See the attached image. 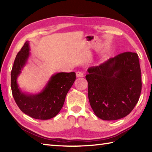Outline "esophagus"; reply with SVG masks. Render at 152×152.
Segmentation results:
<instances>
[{
  "instance_id": "obj_1",
  "label": "esophagus",
  "mask_w": 152,
  "mask_h": 152,
  "mask_svg": "<svg viewBox=\"0 0 152 152\" xmlns=\"http://www.w3.org/2000/svg\"><path fill=\"white\" fill-rule=\"evenodd\" d=\"M76 75L78 78H82V77H83V74L82 72H80V71L76 73Z\"/></svg>"
}]
</instances>
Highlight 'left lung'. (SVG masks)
I'll return each instance as SVG.
<instances>
[{
    "label": "left lung",
    "instance_id": "8db88e82",
    "mask_svg": "<svg viewBox=\"0 0 152 152\" xmlns=\"http://www.w3.org/2000/svg\"><path fill=\"white\" fill-rule=\"evenodd\" d=\"M86 78L93 112L103 120L129 114L139 100L141 70L137 53L124 52L99 66L89 67Z\"/></svg>",
    "mask_w": 152,
    "mask_h": 152
}]
</instances>
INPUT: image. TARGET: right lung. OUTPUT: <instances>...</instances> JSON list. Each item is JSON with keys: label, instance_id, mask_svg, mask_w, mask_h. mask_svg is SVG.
Returning a JSON list of instances; mask_svg holds the SVG:
<instances>
[{"label": "right lung", "instance_id": "right-lung-1", "mask_svg": "<svg viewBox=\"0 0 152 152\" xmlns=\"http://www.w3.org/2000/svg\"><path fill=\"white\" fill-rule=\"evenodd\" d=\"M29 50L27 41L16 56L11 72L12 95L18 107L25 114L37 119H49L57 115L62 108L67 93L76 80V73H57L51 77L38 94L23 93L19 88L17 78L27 63Z\"/></svg>", "mask_w": 152, "mask_h": 152}]
</instances>
